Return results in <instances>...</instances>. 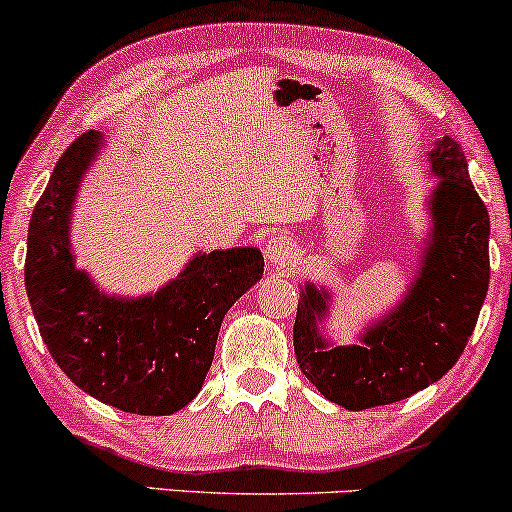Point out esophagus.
Segmentation results:
<instances>
[{
    "instance_id": "esophagus-1",
    "label": "esophagus",
    "mask_w": 512,
    "mask_h": 512,
    "mask_svg": "<svg viewBox=\"0 0 512 512\" xmlns=\"http://www.w3.org/2000/svg\"><path fill=\"white\" fill-rule=\"evenodd\" d=\"M266 258L273 266H290L297 258L295 241L285 237V234H273V237H268L266 241Z\"/></svg>"
}]
</instances>
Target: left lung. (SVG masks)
I'll return each mask as SVG.
<instances>
[{
    "instance_id": "obj_1",
    "label": "left lung",
    "mask_w": 512,
    "mask_h": 512,
    "mask_svg": "<svg viewBox=\"0 0 512 512\" xmlns=\"http://www.w3.org/2000/svg\"><path fill=\"white\" fill-rule=\"evenodd\" d=\"M430 164L440 176L430 203L435 239L399 312L367 331L363 346L329 348L317 333L326 292L309 285L297 304L292 341L300 370L343 409L394 404L438 382L459 360L479 319L491 278L488 210L459 142L442 137Z\"/></svg>"
}]
</instances>
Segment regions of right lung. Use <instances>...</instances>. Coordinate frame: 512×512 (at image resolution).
<instances>
[{
  "label": "right lung",
  "mask_w": 512,
  "mask_h": 512,
  "mask_svg": "<svg viewBox=\"0 0 512 512\" xmlns=\"http://www.w3.org/2000/svg\"><path fill=\"white\" fill-rule=\"evenodd\" d=\"M84 132L57 159L28 225L26 292L60 370L94 399L140 416H169L203 387L227 309L261 278L258 249L200 254L142 300H111L72 263L70 210L99 147Z\"/></svg>",
  "instance_id": "1"
}]
</instances>
